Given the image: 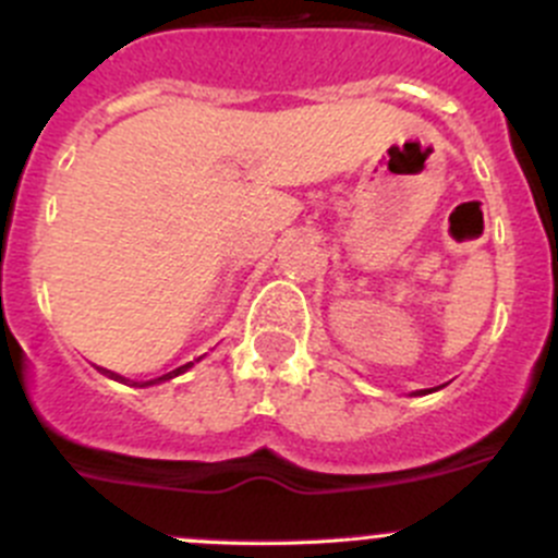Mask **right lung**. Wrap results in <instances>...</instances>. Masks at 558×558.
<instances>
[{"instance_id":"obj_1","label":"right lung","mask_w":558,"mask_h":558,"mask_svg":"<svg viewBox=\"0 0 558 558\" xmlns=\"http://www.w3.org/2000/svg\"><path fill=\"white\" fill-rule=\"evenodd\" d=\"M185 367H189V364H185ZM185 367H180V369H185ZM180 369H174V375H178ZM111 375H114V373H111ZM169 375H172V373H169ZM169 375H167V378H169ZM117 378H120V375H117Z\"/></svg>"}]
</instances>
